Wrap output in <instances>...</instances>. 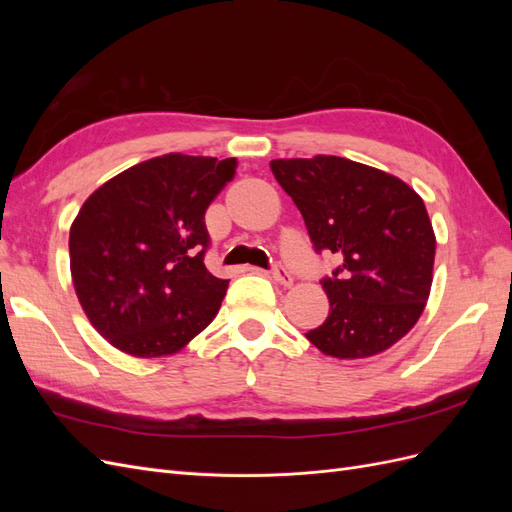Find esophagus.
I'll list each match as a JSON object with an SVG mask.
<instances>
[{
  "label": "esophagus",
  "mask_w": 512,
  "mask_h": 512,
  "mask_svg": "<svg viewBox=\"0 0 512 512\" xmlns=\"http://www.w3.org/2000/svg\"><path fill=\"white\" fill-rule=\"evenodd\" d=\"M273 280L277 282V284H282V286H292V275H290V271L284 267V265H280V262H277V265H273Z\"/></svg>",
  "instance_id": "obj_1"
}]
</instances>
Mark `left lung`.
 <instances>
[{
    "mask_svg": "<svg viewBox=\"0 0 512 512\" xmlns=\"http://www.w3.org/2000/svg\"><path fill=\"white\" fill-rule=\"evenodd\" d=\"M271 170L301 211L316 254L339 265L320 284L329 318L305 337L337 359H365L393 346L421 318L436 237L410 185L337 156L273 160Z\"/></svg>",
    "mask_w": 512,
    "mask_h": 512,
    "instance_id": "left-lung-1",
    "label": "left lung"
}]
</instances>
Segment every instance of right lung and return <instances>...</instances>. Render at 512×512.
<instances>
[{
  "instance_id": "1",
  "label": "right lung",
  "mask_w": 512,
  "mask_h": 512,
  "mask_svg": "<svg viewBox=\"0 0 512 512\" xmlns=\"http://www.w3.org/2000/svg\"><path fill=\"white\" fill-rule=\"evenodd\" d=\"M235 166L168 153L85 200L70 228L72 282L89 322L121 352L173 354L218 314L228 280L205 267V211Z\"/></svg>"
}]
</instances>
